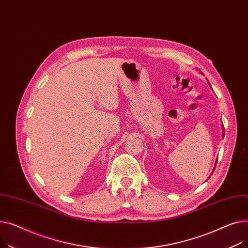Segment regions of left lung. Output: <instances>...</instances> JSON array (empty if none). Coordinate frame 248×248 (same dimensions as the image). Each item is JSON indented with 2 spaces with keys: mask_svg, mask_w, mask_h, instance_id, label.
I'll return each instance as SVG.
<instances>
[{
  "mask_svg": "<svg viewBox=\"0 0 248 248\" xmlns=\"http://www.w3.org/2000/svg\"><path fill=\"white\" fill-rule=\"evenodd\" d=\"M223 135H224V130H223ZM216 162H217V160H216ZM215 166H216V164H215ZM214 169H215V167H214ZM213 173V172H212Z\"/></svg>",
  "mask_w": 248,
  "mask_h": 248,
  "instance_id": "8db88e82",
  "label": "left lung"
}]
</instances>
